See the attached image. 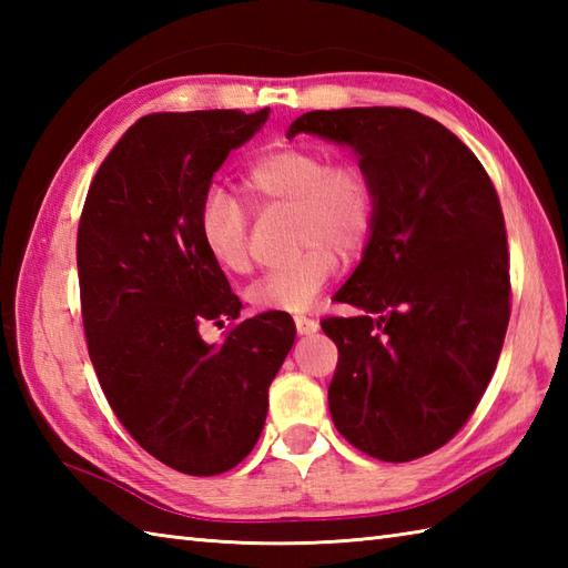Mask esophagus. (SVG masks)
<instances>
[{
	"mask_svg": "<svg viewBox=\"0 0 568 568\" xmlns=\"http://www.w3.org/2000/svg\"><path fill=\"white\" fill-rule=\"evenodd\" d=\"M295 329H297V334H315L320 329V322L312 320V317H305V315H297L295 317Z\"/></svg>",
	"mask_w": 568,
	"mask_h": 568,
	"instance_id": "1",
	"label": "esophagus"
}]
</instances>
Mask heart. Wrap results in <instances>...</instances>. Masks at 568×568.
Wrapping results in <instances>:
<instances>
[{
    "label": "heart",
    "mask_w": 568,
    "mask_h": 568,
    "mask_svg": "<svg viewBox=\"0 0 568 568\" xmlns=\"http://www.w3.org/2000/svg\"><path fill=\"white\" fill-rule=\"evenodd\" d=\"M239 192L251 210H293L297 256L261 275L246 293L263 312L307 310L339 268V253L352 258L364 251L378 220L371 168L358 159H329L312 143H283L261 153L241 173ZM197 229L222 271H248L251 220L236 197L210 190L200 202Z\"/></svg>",
    "instance_id": "b5f03b06"
}]
</instances>
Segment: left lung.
<instances>
[{
	"instance_id": "obj_1",
	"label": "left lung",
	"mask_w": 568,
	"mask_h": 568,
	"mask_svg": "<svg viewBox=\"0 0 568 568\" xmlns=\"http://www.w3.org/2000/svg\"><path fill=\"white\" fill-rule=\"evenodd\" d=\"M352 146L376 178L378 220L327 317L339 348L329 413L358 452L390 464L437 452L498 366L510 322V256L498 192L466 143L400 106L307 112L287 139Z\"/></svg>"
}]
</instances>
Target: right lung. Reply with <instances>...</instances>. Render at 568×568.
Here are the masks:
<instances>
[{
	"mask_svg": "<svg viewBox=\"0 0 568 568\" xmlns=\"http://www.w3.org/2000/svg\"><path fill=\"white\" fill-rule=\"evenodd\" d=\"M268 106L155 112L92 178L78 226L84 339L124 429L161 464L216 476L256 446L268 388L295 342L285 312L236 322L241 303L204 248L197 210ZM230 329L207 345L204 323Z\"/></svg>",
	"mask_w": 568,
	"mask_h": 568,
	"instance_id": "1",
	"label": "right lung"
}]
</instances>
